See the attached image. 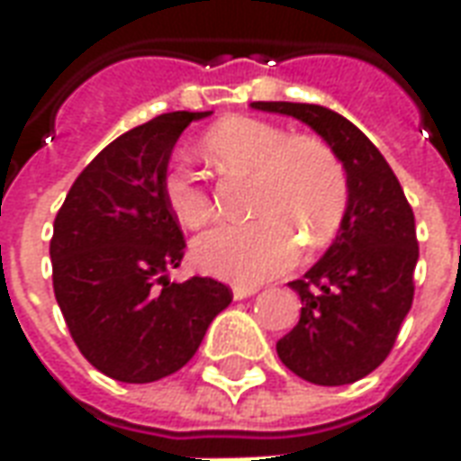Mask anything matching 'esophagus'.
<instances>
[{
	"instance_id": "1",
	"label": "esophagus",
	"mask_w": 461,
	"mask_h": 461,
	"mask_svg": "<svg viewBox=\"0 0 461 461\" xmlns=\"http://www.w3.org/2000/svg\"><path fill=\"white\" fill-rule=\"evenodd\" d=\"M257 286H244V284H237L234 289H231V294H234V299L241 301V299H249V296H254L257 294Z\"/></svg>"
}]
</instances>
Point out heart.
<instances>
[{"instance_id":"1","label":"heart","mask_w":461,"mask_h":461,"mask_svg":"<svg viewBox=\"0 0 461 461\" xmlns=\"http://www.w3.org/2000/svg\"><path fill=\"white\" fill-rule=\"evenodd\" d=\"M202 152L220 167L257 175L254 212L261 214L241 224H220L192 244V259L204 274L259 284L301 259V240L323 247L339 231L348 207V175L333 148L319 138L231 115L204 132ZM162 192L175 220L190 230L214 217L210 192L185 165L165 172Z\"/></svg>"}]
</instances>
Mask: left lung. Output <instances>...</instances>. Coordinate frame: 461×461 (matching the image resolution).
Returning <instances> with one entry per match:
<instances>
[{"label":"left lung","instance_id":"obj_1","mask_svg":"<svg viewBox=\"0 0 461 461\" xmlns=\"http://www.w3.org/2000/svg\"><path fill=\"white\" fill-rule=\"evenodd\" d=\"M257 111L291 115L316 131L348 175V207L326 254L289 286L301 319L276 343L281 363L313 385H348L393 350L415 296V214L385 158L330 108L257 101Z\"/></svg>","mask_w":461,"mask_h":461}]
</instances>
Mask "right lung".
I'll return each mask as SVG.
<instances>
[{
  "label": "right lung",
  "mask_w": 461,
  "mask_h": 461,
  "mask_svg": "<svg viewBox=\"0 0 461 461\" xmlns=\"http://www.w3.org/2000/svg\"><path fill=\"white\" fill-rule=\"evenodd\" d=\"M207 115L177 111L122 132L76 177L54 220L59 309L86 360L121 383L177 373L231 303L220 281L167 279L185 240L162 177L182 131Z\"/></svg>",
  "instance_id": "right-lung-1"
}]
</instances>
